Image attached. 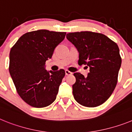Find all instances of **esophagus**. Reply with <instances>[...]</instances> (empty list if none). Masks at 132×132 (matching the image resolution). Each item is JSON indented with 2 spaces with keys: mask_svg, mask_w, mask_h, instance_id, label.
I'll return each instance as SVG.
<instances>
[{
  "mask_svg": "<svg viewBox=\"0 0 132 132\" xmlns=\"http://www.w3.org/2000/svg\"><path fill=\"white\" fill-rule=\"evenodd\" d=\"M65 75H72V73L68 70H65Z\"/></svg>",
  "mask_w": 132,
  "mask_h": 132,
  "instance_id": "obj_1",
  "label": "esophagus"
}]
</instances>
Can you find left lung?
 <instances>
[{"instance_id":"8db88e82","label":"left lung","mask_w":132,"mask_h":132,"mask_svg":"<svg viewBox=\"0 0 132 132\" xmlns=\"http://www.w3.org/2000/svg\"><path fill=\"white\" fill-rule=\"evenodd\" d=\"M66 37L79 52V65L90 68L87 77L80 73L73 74L76 78L73 85L75 101L86 107L101 105L117 84L122 63L118 46L105 35L93 31L72 32Z\"/></svg>"}]
</instances>
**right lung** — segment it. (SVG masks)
Instances as JSON below:
<instances>
[{
  "label": "right lung",
  "mask_w": 132,
  "mask_h": 132,
  "mask_svg": "<svg viewBox=\"0 0 132 132\" xmlns=\"http://www.w3.org/2000/svg\"><path fill=\"white\" fill-rule=\"evenodd\" d=\"M66 32L39 30L24 34L10 52L9 72L17 93L24 102L35 108L50 105L56 99L65 73L45 69L55 48L65 39Z\"/></svg>",
  "instance_id": "1"
}]
</instances>
